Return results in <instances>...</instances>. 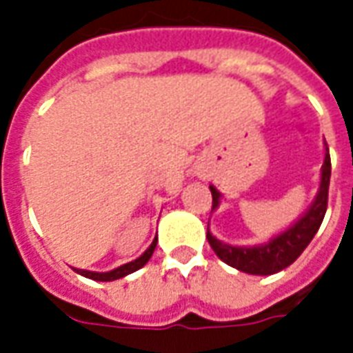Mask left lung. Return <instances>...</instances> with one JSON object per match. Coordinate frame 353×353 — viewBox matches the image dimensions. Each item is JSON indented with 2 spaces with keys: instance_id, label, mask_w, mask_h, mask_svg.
Wrapping results in <instances>:
<instances>
[{
  "instance_id": "8db88e82",
  "label": "left lung",
  "mask_w": 353,
  "mask_h": 353,
  "mask_svg": "<svg viewBox=\"0 0 353 353\" xmlns=\"http://www.w3.org/2000/svg\"><path fill=\"white\" fill-rule=\"evenodd\" d=\"M329 179H331V157H329V147H325V161L321 166V185H319L318 196L314 200L310 210L299 219V221L281 232L280 236L272 238L265 245H253V248H238V245L223 244L221 240L212 236L208 229V242L212 245L215 255L227 265L234 266L238 270L248 274H259L268 276L288 268L291 263L299 259V255L306 250L312 238L316 236L319 225L323 221L327 212V199H329ZM212 191V210L219 206L221 194L215 187H210Z\"/></svg>"
}]
</instances>
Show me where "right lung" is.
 <instances>
[{"mask_svg": "<svg viewBox=\"0 0 353 353\" xmlns=\"http://www.w3.org/2000/svg\"><path fill=\"white\" fill-rule=\"evenodd\" d=\"M154 248H157V238L153 240V244L147 248V252L138 257L136 261H132V263H126V265L119 266L115 270H109V272H90V270H79V268H73L75 272H79L81 276H85V278H90V280H96V281H111V280H119V278H123L126 274H132L139 270L141 266L145 265L147 261L151 259V255H153Z\"/></svg>", "mask_w": 353, "mask_h": 353, "instance_id": "1", "label": "right lung"}]
</instances>
